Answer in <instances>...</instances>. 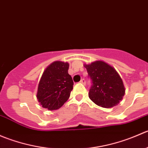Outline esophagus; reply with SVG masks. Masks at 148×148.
Returning <instances> with one entry per match:
<instances>
[{
    "label": "esophagus",
    "instance_id": "obj_1",
    "mask_svg": "<svg viewBox=\"0 0 148 148\" xmlns=\"http://www.w3.org/2000/svg\"><path fill=\"white\" fill-rule=\"evenodd\" d=\"M80 83L81 84H86V81H85V79H82L81 80V81H80Z\"/></svg>",
    "mask_w": 148,
    "mask_h": 148
}]
</instances>
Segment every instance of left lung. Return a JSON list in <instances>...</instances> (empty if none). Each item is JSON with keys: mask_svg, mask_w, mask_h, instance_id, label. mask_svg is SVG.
<instances>
[{"mask_svg": "<svg viewBox=\"0 0 148 148\" xmlns=\"http://www.w3.org/2000/svg\"><path fill=\"white\" fill-rule=\"evenodd\" d=\"M92 82L89 97L97 105L111 108L117 105L125 93L123 82L115 69L103 61L85 64Z\"/></svg>", "mask_w": 148, "mask_h": 148, "instance_id": "left-lung-1", "label": "left lung"}]
</instances>
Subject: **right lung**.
Listing matches in <instances>:
<instances>
[{"label": "right lung", "instance_id": "right-lung-1", "mask_svg": "<svg viewBox=\"0 0 148 148\" xmlns=\"http://www.w3.org/2000/svg\"><path fill=\"white\" fill-rule=\"evenodd\" d=\"M69 66L68 62L56 61L44 71L36 95L38 102L44 108L58 110L69 98L74 82L68 73Z\"/></svg>", "mask_w": 148, "mask_h": 148}]
</instances>
